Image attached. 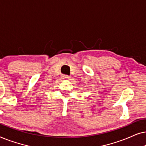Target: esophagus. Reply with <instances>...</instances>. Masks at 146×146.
<instances>
[{"instance_id":"34e87169","label":"esophagus","mask_w":146,"mask_h":146,"mask_svg":"<svg viewBox=\"0 0 146 146\" xmlns=\"http://www.w3.org/2000/svg\"><path fill=\"white\" fill-rule=\"evenodd\" d=\"M62 79H68L70 76L68 75H62Z\"/></svg>"}]
</instances>
